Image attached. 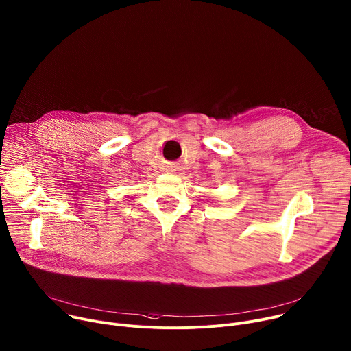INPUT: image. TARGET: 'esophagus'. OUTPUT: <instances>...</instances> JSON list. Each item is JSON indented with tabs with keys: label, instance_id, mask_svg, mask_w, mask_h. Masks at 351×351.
<instances>
[{
	"label": "esophagus",
	"instance_id": "34e87169",
	"mask_svg": "<svg viewBox=\"0 0 351 351\" xmlns=\"http://www.w3.org/2000/svg\"><path fill=\"white\" fill-rule=\"evenodd\" d=\"M172 171H173V169H172V168H169V169H168V172H172Z\"/></svg>",
	"mask_w": 351,
	"mask_h": 351
}]
</instances>
